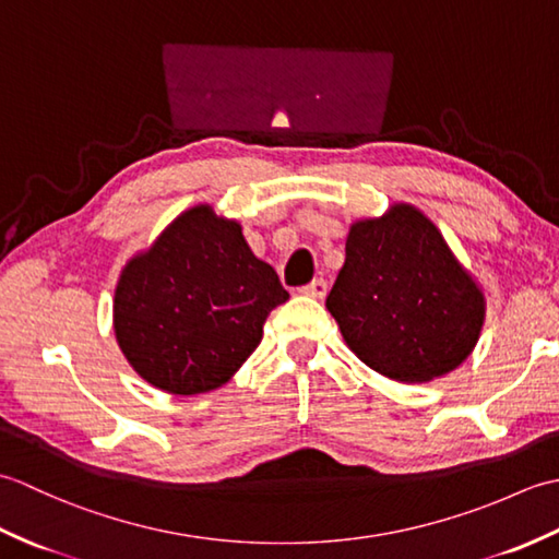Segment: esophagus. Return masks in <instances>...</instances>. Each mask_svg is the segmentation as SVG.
<instances>
[{
    "label": "esophagus",
    "mask_w": 559,
    "mask_h": 559,
    "mask_svg": "<svg viewBox=\"0 0 559 559\" xmlns=\"http://www.w3.org/2000/svg\"><path fill=\"white\" fill-rule=\"evenodd\" d=\"M302 295H307V298H314V300H322L324 295L329 293V283L324 281V278H314L310 286H305L302 290H300Z\"/></svg>",
    "instance_id": "esophagus-1"
}]
</instances>
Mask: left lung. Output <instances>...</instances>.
<instances>
[{
	"label": "left lung",
	"mask_w": 559,
	"mask_h": 559,
	"mask_svg": "<svg viewBox=\"0 0 559 559\" xmlns=\"http://www.w3.org/2000/svg\"><path fill=\"white\" fill-rule=\"evenodd\" d=\"M346 346L403 384L449 374L485 324V290L437 225L406 201L350 223L346 261L326 298Z\"/></svg>",
	"instance_id": "left-lung-1"
}]
</instances>
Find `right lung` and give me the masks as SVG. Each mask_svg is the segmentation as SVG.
<instances>
[{
    "label": "right lung",
    "mask_w": 559,
    "mask_h": 559,
    "mask_svg": "<svg viewBox=\"0 0 559 559\" xmlns=\"http://www.w3.org/2000/svg\"><path fill=\"white\" fill-rule=\"evenodd\" d=\"M286 300L288 290L249 249L240 221L197 204L122 266L112 329L144 382L194 396L240 370L266 317Z\"/></svg>",
    "instance_id": "add662e5"
}]
</instances>
